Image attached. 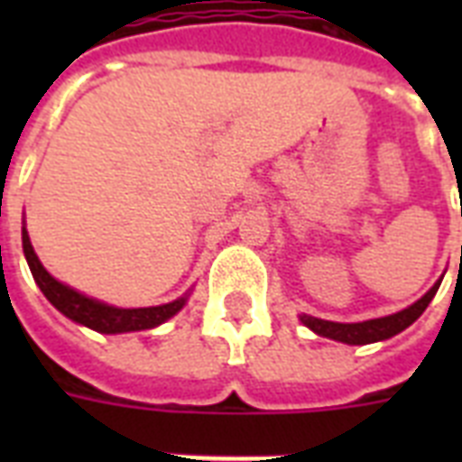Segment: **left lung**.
<instances>
[{"label": "left lung", "instance_id": "obj_1", "mask_svg": "<svg viewBox=\"0 0 462 462\" xmlns=\"http://www.w3.org/2000/svg\"><path fill=\"white\" fill-rule=\"evenodd\" d=\"M439 285L441 281L434 282V288L422 297L417 300L415 304H410L408 309H402L398 314L391 316H381V319H369V321H359V323H336V321H323V319H316V316H300V321L311 328L316 336L330 337V340H337V343H347V345H369V343H379V340H388V337L398 336L401 330H405L410 323H415L422 311L430 307V302L437 295Z\"/></svg>", "mask_w": 462, "mask_h": 462}]
</instances>
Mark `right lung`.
<instances>
[{"label": "right lung", "mask_w": 462, "mask_h": 462, "mask_svg": "<svg viewBox=\"0 0 462 462\" xmlns=\"http://www.w3.org/2000/svg\"><path fill=\"white\" fill-rule=\"evenodd\" d=\"M23 239V254L31 273L38 282V288L42 290V295L50 300L54 309H60L61 314L71 319V321L88 326V328L97 330V333H132V330H146L155 328L160 323H165L167 319H172L184 304H187V295L174 300L170 304H160V307H141V309H119L110 307V304L97 302L93 297H86L81 292H76L74 288H69L64 282L47 273L45 266L40 263L38 254L32 252L31 237L28 232H21Z\"/></svg>", "instance_id": "right-lung-1"}]
</instances>
